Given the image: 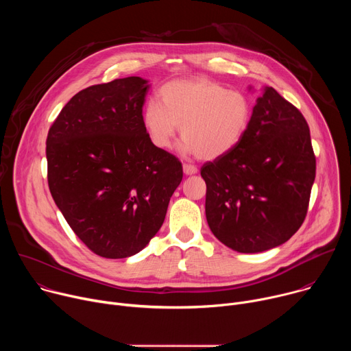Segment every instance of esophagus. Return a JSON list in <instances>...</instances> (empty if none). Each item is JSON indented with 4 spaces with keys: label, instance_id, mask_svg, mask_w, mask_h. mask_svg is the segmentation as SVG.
Returning <instances> with one entry per match:
<instances>
[{
    "label": "esophagus",
    "instance_id": "esophagus-1",
    "mask_svg": "<svg viewBox=\"0 0 351 351\" xmlns=\"http://www.w3.org/2000/svg\"><path fill=\"white\" fill-rule=\"evenodd\" d=\"M183 172H184V175H194V173H197V167H194L191 164H183Z\"/></svg>",
    "mask_w": 351,
    "mask_h": 351
}]
</instances>
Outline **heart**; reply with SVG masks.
<instances>
[{"mask_svg": "<svg viewBox=\"0 0 351 351\" xmlns=\"http://www.w3.org/2000/svg\"><path fill=\"white\" fill-rule=\"evenodd\" d=\"M160 104L149 101L141 115L143 126L158 148H169L180 126L183 149L202 160H217L244 136L252 103L239 90L207 77L179 79L158 91Z\"/></svg>", "mask_w": 351, "mask_h": 351, "instance_id": "heart-1", "label": "heart"}]
</instances>
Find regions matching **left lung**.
Instances as JSON below:
<instances>
[{"label": "left lung", "mask_w": 351, "mask_h": 351, "mask_svg": "<svg viewBox=\"0 0 351 351\" xmlns=\"http://www.w3.org/2000/svg\"><path fill=\"white\" fill-rule=\"evenodd\" d=\"M315 171L306 118L267 87L239 144L202 167L210 229L239 253L283 244L306 219Z\"/></svg>", "instance_id": "8db88e82"}]
</instances>
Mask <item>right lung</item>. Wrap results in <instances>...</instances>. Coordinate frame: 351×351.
<instances>
[{"label": "right lung", "mask_w": 351, "mask_h": 351, "mask_svg": "<svg viewBox=\"0 0 351 351\" xmlns=\"http://www.w3.org/2000/svg\"><path fill=\"white\" fill-rule=\"evenodd\" d=\"M147 82L137 76L75 94L47 134V180L86 247L126 258L164 223L182 162L156 147L141 121Z\"/></svg>", "instance_id": "1"}]
</instances>
